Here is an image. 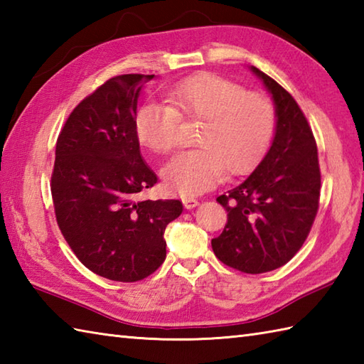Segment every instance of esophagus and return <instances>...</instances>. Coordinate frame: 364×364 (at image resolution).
<instances>
[{"mask_svg": "<svg viewBox=\"0 0 364 364\" xmlns=\"http://www.w3.org/2000/svg\"><path fill=\"white\" fill-rule=\"evenodd\" d=\"M183 205H184V208H186V210H192V208L198 206V200L192 198V197H186V198H183Z\"/></svg>", "mask_w": 364, "mask_h": 364, "instance_id": "34e87169", "label": "esophagus"}]
</instances>
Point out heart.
Here are the masks:
<instances>
[{
	"mask_svg": "<svg viewBox=\"0 0 364 364\" xmlns=\"http://www.w3.org/2000/svg\"><path fill=\"white\" fill-rule=\"evenodd\" d=\"M167 102L144 103L134 128L146 149L167 153L178 142L181 117L202 120L196 139L200 146L175 154L161 170L173 194H202L222 180L225 170L230 175L245 173L274 141L272 102L222 76L200 75L178 82L167 90Z\"/></svg>",
	"mask_w": 364,
	"mask_h": 364,
	"instance_id": "b5f03b06",
	"label": "heart"
}]
</instances>
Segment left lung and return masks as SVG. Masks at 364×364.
Returning <instances> with one entry per match:
<instances>
[{
  "label": "left lung",
  "instance_id": "8db88e82",
  "mask_svg": "<svg viewBox=\"0 0 364 364\" xmlns=\"http://www.w3.org/2000/svg\"><path fill=\"white\" fill-rule=\"evenodd\" d=\"M250 70L272 95L275 136L257 168L218 197L228 220L211 245L223 264L262 274L286 264L304 245L318 214L321 170L313 131L296 100L257 67Z\"/></svg>",
  "mask_w": 364,
  "mask_h": 364
}]
</instances>
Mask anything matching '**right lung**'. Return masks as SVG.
Returning a JSON list of instances; mask_svg holds the SVG:
<instances>
[{"instance_id":"right-lung-1","label":"right lung","mask_w":364,"mask_h":364,"mask_svg":"<svg viewBox=\"0 0 364 364\" xmlns=\"http://www.w3.org/2000/svg\"><path fill=\"white\" fill-rule=\"evenodd\" d=\"M154 75L107 80L68 115L51 175L54 213L67 244L92 272L133 283L166 259L164 231L183 213L180 200H139L154 186L134 120L137 100Z\"/></svg>"}]
</instances>
